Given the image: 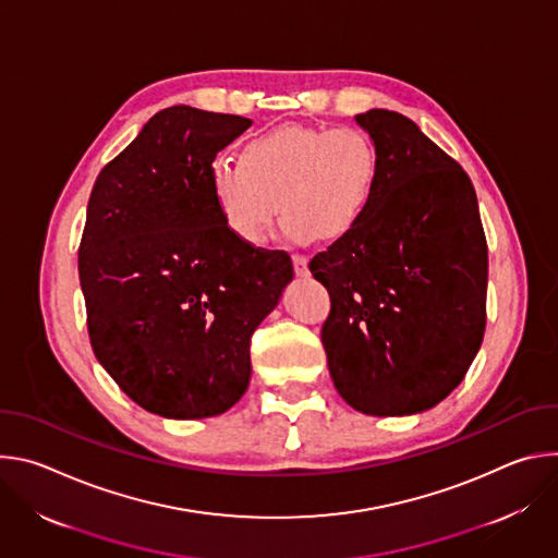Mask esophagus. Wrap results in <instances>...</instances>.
Masks as SVG:
<instances>
[{"mask_svg": "<svg viewBox=\"0 0 558 558\" xmlns=\"http://www.w3.org/2000/svg\"><path fill=\"white\" fill-rule=\"evenodd\" d=\"M291 258H293V269H295V274H298V276H308V260H306V256L293 254Z\"/></svg>", "mask_w": 558, "mask_h": 558, "instance_id": "esophagus-1", "label": "esophagus"}]
</instances>
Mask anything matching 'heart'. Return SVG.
I'll return each instance as SVG.
<instances>
[{"label": "heart", "instance_id": "obj_1", "mask_svg": "<svg viewBox=\"0 0 558 558\" xmlns=\"http://www.w3.org/2000/svg\"><path fill=\"white\" fill-rule=\"evenodd\" d=\"M381 172L373 136L362 128L282 125L254 136L241 163L216 158L209 190L243 245L260 247L282 211L284 233L308 243L347 238L368 214Z\"/></svg>", "mask_w": 558, "mask_h": 558}]
</instances>
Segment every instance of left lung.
Returning <instances> with one entry per match:
<instances>
[{
  "label": "left lung",
  "mask_w": 558,
  "mask_h": 558,
  "mask_svg": "<svg viewBox=\"0 0 558 558\" xmlns=\"http://www.w3.org/2000/svg\"><path fill=\"white\" fill-rule=\"evenodd\" d=\"M381 172L364 220L308 269L331 298L329 373L364 415H415L459 386L486 331L488 245L461 166L411 119L368 110Z\"/></svg>",
  "instance_id": "1"
}]
</instances>
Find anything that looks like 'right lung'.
Here are the masks:
<instances>
[{
    "instance_id": "add662e5",
    "label": "right lung",
    "mask_w": 558,
    "mask_h": 558,
    "mask_svg": "<svg viewBox=\"0 0 558 558\" xmlns=\"http://www.w3.org/2000/svg\"><path fill=\"white\" fill-rule=\"evenodd\" d=\"M252 119L156 112L93 187L78 280L99 364L141 409L170 420L229 411L250 344L293 278L287 252L243 245L211 190L216 154Z\"/></svg>"
}]
</instances>
